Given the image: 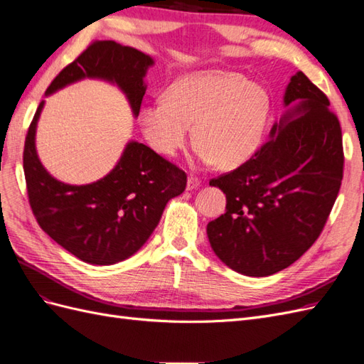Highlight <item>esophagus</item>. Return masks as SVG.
<instances>
[{"mask_svg":"<svg viewBox=\"0 0 364 364\" xmlns=\"http://www.w3.org/2000/svg\"><path fill=\"white\" fill-rule=\"evenodd\" d=\"M199 185H200V181L197 179V178H194V176H190L188 181H186V190H188V191L196 190Z\"/></svg>","mask_w":364,"mask_h":364,"instance_id":"esophagus-1","label":"esophagus"}]
</instances>
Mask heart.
Segmentation results:
<instances>
[{"label":"heart","instance_id":"b5f03b06","mask_svg":"<svg viewBox=\"0 0 364 364\" xmlns=\"http://www.w3.org/2000/svg\"><path fill=\"white\" fill-rule=\"evenodd\" d=\"M270 106L266 87L243 74L199 70L174 80L165 100L142 105L138 124L150 149L168 158L185 147L193 124L196 161L234 168L258 151Z\"/></svg>","mask_w":364,"mask_h":364}]
</instances>
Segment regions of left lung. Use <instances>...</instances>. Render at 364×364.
I'll return each mask as SVG.
<instances>
[{
	"label": "left lung",
	"mask_w": 364,
	"mask_h": 364,
	"mask_svg": "<svg viewBox=\"0 0 364 364\" xmlns=\"http://www.w3.org/2000/svg\"><path fill=\"white\" fill-rule=\"evenodd\" d=\"M284 106L266 144L209 182L226 194V213L206 226L209 243L246 277H269L299 259L321 235L343 179L341 129L326 95L297 71Z\"/></svg>",
	"instance_id": "left-lung-1"
}]
</instances>
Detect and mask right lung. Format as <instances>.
<instances>
[{"instance_id":"1","label":"right lung","mask_w":364,"mask_h":364,"mask_svg":"<svg viewBox=\"0 0 364 364\" xmlns=\"http://www.w3.org/2000/svg\"><path fill=\"white\" fill-rule=\"evenodd\" d=\"M155 63L149 54L114 41L91 43L51 82L46 97L83 79L117 85L138 117ZM41 102L24 146V174L31 211L58 245L94 266H109L144 246L173 197L183 193L186 174L150 147L129 141L115 167L100 181L70 185L46 170L36 151Z\"/></svg>"}]
</instances>
